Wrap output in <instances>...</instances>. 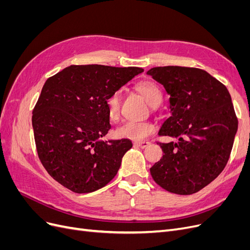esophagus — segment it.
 I'll list each match as a JSON object with an SVG mask.
<instances>
[{"label": "esophagus", "mask_w": 250, "mask_h": 250, "mask_svg": "<svg viewBox=\"0 0 250 250\" xmlns=\"http://www.w3.org/2000/svg\"><path fill=\"white\" fill-rule=\"evenodd\" d=\"M134 145L138 146V147H141V148H146L150 145V142H147V141H137L134 142Z\"/></svg>", "instance_id": "1"}]
</instances>
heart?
Segmentation results:
<instances>
[{
	"mask_svg": "<svg viewBox=\"0 0 250 250\" xmlns=\"http://www.w3.org/2000/svg\"><path fill=\"white\" fill-rule=\"evenodd\" d=\"M135 89L145 98L150 106L156 107L163 100V94L155 83L151 81H142L138 83ZM120 98L119 90L113 92L105 100V107L110 120L116 121L120 116ZM154 125L148 121L135 122V121H127L117 128L116 135L119 138L130 139L134 141H142L154 132Z\"/></svg>",
	"mask_w": 250,
	"mask_h": 250,
	"instance_id": "heart-1",
	"label": "heart"
}]
</instances>
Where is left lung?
<instances>
[{"instance_id": "left-lung-1", "label": "left lung", "mask_w": 250, "mask_h": 250, "mask_svg": "<svg viewBox=\"0 0 250 250\" xmlns=\"http://www.w3.org/2000/svg\"><path fill=\"white\" fill-rule=\"evenodd\" d=\"M170 95L171 117L158 131L175 142L158 143L163 157L150 168L166 191L190 195L211 183L225 168L238 119L228 88L197 67H152L147 72Z\"/></svg>"}]
</instances>
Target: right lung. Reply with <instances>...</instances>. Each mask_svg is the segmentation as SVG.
<instances>
[{
	"label": "right lung",
	"mask_w": 250,
	"mask_h": 250,
	"mask_svg": "<svg viewBox=\"0 0 250 250\" xmlns=\"http://www.w3.org/2000/svg\"><path fill=\"white\" fill-rule=\"evenodd\" d=\"M142 72L135 66L70 65L44 82L32 126L37 154L57 183L82 194L116 176L132 143L101 140L111 127L105 100Z\"/></svg>",
	"instance_id": "obj_1"
}]
</instances>
